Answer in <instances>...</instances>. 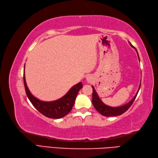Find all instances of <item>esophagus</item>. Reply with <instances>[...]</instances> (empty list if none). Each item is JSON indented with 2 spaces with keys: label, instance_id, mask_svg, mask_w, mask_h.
<instances>
[{
  "label": "esophagus",
  "instance_id": "obj_1",
  "mask_svg": "<svg viewBox=\"0 0 158 158\" xmlns=\"http://www.w3.org/2000/svg\"><path fill=\"white\" fill-rule=\"evenodd\" d=\"M86 79H87L88 82L91 83V82H92V80H93V77H92V76H91V75H88L87 77H86Z\"/></svg>",
  "mask_w": 158,
  "mask_h": 158
}]
</instances>
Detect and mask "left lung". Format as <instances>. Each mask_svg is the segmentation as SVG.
<instances>
[{
    "label": "left lung",
    "mask_w": 158,
    "mask_h": 158,
    "mask_svg": "<svg viewBox=\"0 0 158 158\" xmlns=\"http://www.w3.org/2000/svg\"><path fill=\"white\" fill-rule=\"evenodd\" d=\"M129 44H130L131 46H133L130 42H129ZM139 60H140V58H139ZM140 85H141V83H140ZM140 85L139 86L138 90L136 94L134 96V97L129 102V103L124 105V106H122L120 107H110V106H107L106 104H104L100 99L99 97H98L97 92L95 90L94 86H92V91H93V92H92V104H93L94 107H95V109L97 110V112H98L101 114H102V115H103L105 116L109 117V116H116L121 115V114H123V113H125L126 111L131 107L132 103H134V101L135 99V98H136V96L138 93L139 89H140Z\"/></svg>",
    "instance_id": "left-lung-1"
}]
</instances>
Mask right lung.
Listing matches in <instances>:
<instances>
[{"mask_svg": "<svg viewBox=\"0 0 158 158\" xmlns=\"http://www.w3.org/2000/svg\"><path fill=\"white\" fill-rule=\"evenodd\" d=\"M23 79L27 96L33 106L44 116L55 119L63 118L70 112L75 104L77 95L83 87L82 83L79 82L73 86L70 90L60 99L54 101L45 102L38 99L31 93L27 85L24 72Z\"/></svg>", "mask_w": 158, "mask_h": 158, "instance_id": "right-lung-1", "label": "right lung"}]
</instances>
